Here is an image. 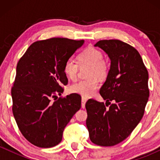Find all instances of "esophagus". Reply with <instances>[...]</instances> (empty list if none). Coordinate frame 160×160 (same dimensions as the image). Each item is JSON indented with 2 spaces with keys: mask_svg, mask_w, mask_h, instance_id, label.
I'll return each mask as SVG.
<instances>
[{
  "mask_svg": "<svg viewBox=\"0 0 160 160\" xmlns=\"http://www.w3.org/2000/svg\"><path fill=\"white\" fill-rule=\"evenodd\" d=\"M87 100H88V98H86V97L82 96V104H81V106H82V108H85L86 102V101H87Z\"/></svg>",
  "mask_w": 160,
  "mask_h": 160,
  "instance_id": "obj_1",
  "label": "esophagus"
}]
</instances>
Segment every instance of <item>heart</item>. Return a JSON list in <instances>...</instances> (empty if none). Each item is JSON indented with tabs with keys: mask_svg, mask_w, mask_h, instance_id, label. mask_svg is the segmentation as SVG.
Instances as JSON below:
<instances>
[{
	"mask_svg": "<svg viewBox=\"0 0 160 160\" xmlns=\"http://www.w3.org/2000/svg\"><path fill=\"white\" fill-rule=\"evenodd\" d=\"M78 63L72 58H68L65 62L63 71L65 76L71 80H75L78 78L79 66H89L88 69L87 80H80L70 86L71 92L78 93L83 97L92 95L98 88V80L107 78L110 66L108 61L103 58V53L95 47H87L78 54ZM79 65L78 66V65Z\"/></svg>",
	"mask_w": 160,
	"mask_h": 160,
	"instance_id": "obj_1",
	"label": "heart"
}]
</instances>
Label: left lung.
<instances>
[{"instance_id": "8db88e82", "label": "left lung", "mask_w": 160, "mask_h": 160, "mask_svg": "<svg viewBox=\"0 0 160 160\" xmlns=\"http://www.w3.org/2000/svg\"><path fill=\"white\" fill-rule=\"evenodd\" d=\"M111 58L107 80L100 89L104 102H86L89 138L99 146L122 142L139 123L149 98L148 71L136 49L120 40H102L95 44ZM113 104H111L110 102ZM108 103L111 104L109 108Z\"/></svg>"}]
</instances>
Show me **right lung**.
I'll return each instance as SVG.
<instances>
[{
  "mask_svg": "<svg viewBox=\"0 0 160 160\" xmlns=\"http://www.w3.org/2000/svg\"><path fill=\"white\" fill-rule=\"evenodd\" d=\"M83 42L63 38L38 40L18 62L11 89L12 111L21 133L37 147L59 144L66 125L81 107L78 93L57 95L68 82L64 63Z\"/></svg>",
  "mask_w": 160,
  "mask_h": 160,
  "instance_id": "1",
  "label": "right lung"
}]
</instances>
